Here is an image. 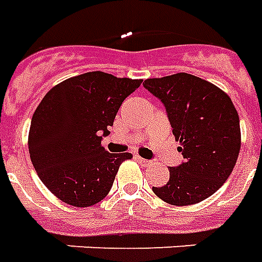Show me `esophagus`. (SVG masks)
<instances>
[{
	"instance_id": "1",
	"label": "esophagus",
	"mask_w": 262,
	"mask_h": 262,
	"mask_svg": "<svg viewBox=\"0 0 262 262\" xmlns=\"http://www.w3.org/2000/svg\"><path fill=\"white\" fill-rule=\"evenodd\" d=\"M137 161H138V162H140L141 165H142V166H151L152 165V162L151 161H148V159H144V158H141V157H138V155H137Z\"/></svg>"
}]
</instances>
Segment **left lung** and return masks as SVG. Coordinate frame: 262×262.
Listing matches in <instances>:
<instances>
[{"mask_svg": "<svg viewBox=\"0 0 262 262\" xmlns=\"http://www.w3.org/2000/svg\"><path fill=\"white\" fill-rule=\"evenodd\" d=\"M144 87L164 103L185 159L169 166V181L152 187L154 193L173 206L207 199L227 181L240 152V118L231 98L189 73L146 79Z\"/></svg>", "mask_w": 262, "mask_h": 262, "instance_id": "obj_1", "label": "left lung"}]
</instances>
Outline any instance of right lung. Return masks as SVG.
Returning a JSON list of instances; mask_svg holds the SVG:
<instances>
[{
    "instance_id": "add662e5",
    "label": "right lung",
    "mask_w": 262,
    "mask_h": 262,
    "mask_svg": "<svg viewBox=\"0 0 262 262\" xmlns=\"http://www.w3.org/2000/svg\"><path fill=\"white\" fill-rule=\"evenodd\" d=\"M141 83L89 72L66 79L42 98L32 116L28 146L39 179L57 199L89 207L108 194L120 165L133 155L107 152L101 138Z\"/></svg>"
}]
</instances>
